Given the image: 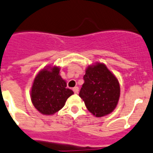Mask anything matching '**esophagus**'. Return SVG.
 Segmentation results:
<instances>
[{"mask_svg": "<svg viewBox=\"0 0 153 153\" xmlns=\"http://www.w3.org/2000/svg\"><path fill=\"white\" fill-rule=\"evenodd\" d=\"M73 91L75 94H78V91H79V88H78V87H75L73 88Z\"/></svg>", "mask_w": 153, "mask_h": 153, "instance_id": "34e87169", "label": "esophagus"}]
</instances>
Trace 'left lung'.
<instances>
[{"instance_id": "1", "label": "left lung", "mask_w": 153, "mask_h": 153, "mask_svg": "<svg viewBox=\"0 0 153 153\" xmlns=\"http://www.w3.org/2000/svg\"><path fill=\"white\" fill-rule=\"evenodd\" d=\"M85 83L79 92L87 109L94 116L101 117L113 112L120 94L119 82L103 63H96L86 68Z\"/></svg>"}]
</instances>
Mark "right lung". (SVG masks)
<instances>
[{
  "label": "right lung",
  "instance_id": "add662e5",
  "mask_svg": "<svg viewBox=\"0 0 153 153\" xmlns=\"http://www.w3.org/2000/svg\"><path fill=\"white\" fill-rule=\"evenodd\" d=\"M57 66L45 68L37 74L30 91L36 109L42 114L52 115L64 107L74 92L66 88V82L59 75Z\"/></svg>",
  "mask_w": 153,
  "mask_h": 153
}]
</instances>
